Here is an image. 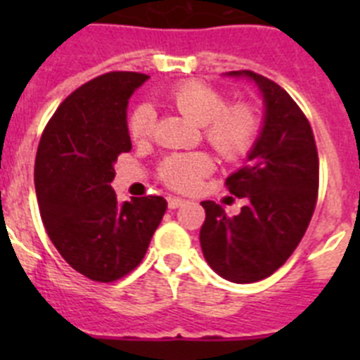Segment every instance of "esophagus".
I'll use <instances>...</instances> for the list:
<instances>
[{
	"label": "esophagus",
	"mask_w": 360,
	"mask_h": 360,
	"mask_svg": "<svg viewBox=\"0 0 360 360\" xmlns=\"http://www.w3.org/2000/svg\"><path fill=\"white\" fill-rule=\"evenodd\" d=\"M184 202H186V200L178 198V196H169V198H167V205H169V209H178L180 205H184Z\"/></svg>",
	"instance_id": "34e87169"
}]
</instances>
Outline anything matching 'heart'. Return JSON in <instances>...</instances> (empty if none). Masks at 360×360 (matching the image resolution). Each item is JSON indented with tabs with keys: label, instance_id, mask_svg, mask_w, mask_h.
I'll use <instances>...</instances> for the list:
<instances>
[{
	"label": "heart",
	"instance_id": "b5f03b06",
	"mask_svg": "<svg viewBox=\"0 0 360 360\" xmlns=\"http://www.w3.org/2000/svg\"><path fill=\"white\" fill-rule=\"evenodd\" d=\"M165 98L184 119L202 126L205 142L225 160H243L256 146L262 131V117L252 103L240 101L229 104L224 91L200 81L180 82ZM155 126L157 117L149 104L133 110L128 124L133 141L148 142ZM212 169L214 162L207 153L171 155L158 165V178L169 189L191 193Z\"/></svg>",
	"mask_w": 360,
	"mask_h": 360
}]
</instances>
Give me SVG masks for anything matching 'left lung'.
Instances as JSON below:
<instances>
[{
	"mask_svg": "<svg viewBox=\"0 0 360 360\" xmlns=\"http://www.w3.org/2000/svg\"><path fill=\"white\" fill-rule=\"evenodd\" d=\"M229 75L259 86L265 124L249 164L225 180L229 193L247 203L238 216H227L218 203L202 202L200 245L221 278L254 283L285 265L303 240L317 203L319 157L307 115L278 82L250 70Z\"/></svg>",
	"mask_w": 360,
	"mask_h": 360,
	"instance_id": "8db88e82",
	"label": "left lung"
}]
</instances>
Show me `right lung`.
Wrapping results in <instances>:
<instances>
[{
	"mask_svg": "<svg viewBox=\"0 0 360 360\" xmlns=\"http://www.w3.org/2000/svg\"><path fill=\"white\" fill-rule=\"evenodd\" d=\"M146 73L108 72L65 98L49 120L34 167L41 219L65 262L91 281L111 283L141 265L167 202H117L111 180L131 149L128 98Z\"/></svg>",
	"mask_w": 360,
	"mask_h": 360,
	"instance_id": "add662e5",
	"label": "right lung"
}]
</instances>
